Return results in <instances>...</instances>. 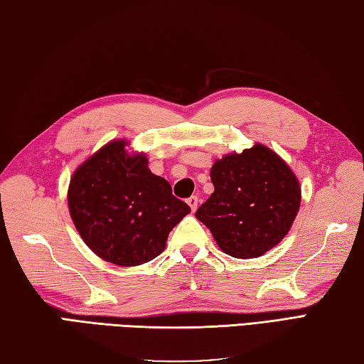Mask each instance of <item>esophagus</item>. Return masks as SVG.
I'll list each match as a JSON object with an SVG mask.
<instances>
[{"label":"esophagus","mask_w":364,"mask_h":364,"mask_svg":"<svg viewBox=\"0 0 364 364\" xmlns=\"http://www.w3.org/2000/svg\"><path fill=\"white\" fill-rule=\"evenodd\" d=\"M198 203H200V201H198V196H190L187 200V204L190 205V209L193 212L198 209Z\"/></svg>","instance_id":"1"}]
</instances>
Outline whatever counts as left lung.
<instances>
[{"instance_id": "1", "label": "left lung", "mask_w": 364, "mask_h": 364, "mask_svg": "<svg viewBox=\"0 0 364 364\" xmlns=\"http://www.w3.org/2000/svg\"><path fill=\"white\" fill-rule=\"evenodd\" d=\"M214 193L195 217L235 258H258L289 235L301 204V185L287 161L257 142L210 168Z\"/></svg>"}]
</instances>
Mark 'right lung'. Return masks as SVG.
Returning a JSON list of instances; mask_svg holds the SVG:
<instances>
[{"instance_id": "right-lung-1", "label": "right lung", "mask_w": 364, "mask_h": 364, "mask_svg": "<svg viewBox=\"0 0 364 364\" xmlns=\"http://www.w3.org/2000/svg\"><path fill=\"white\" fill-rule=\"evenodd\" d=\"M75 230L95 255L139 266L166 247L169 231L190 214L166 179L149 169L144 152L114 139L79 164L68 187Z\"/></svg>"}]
</instances>
